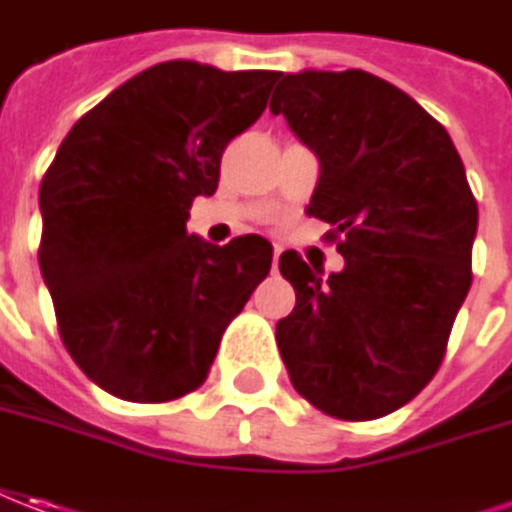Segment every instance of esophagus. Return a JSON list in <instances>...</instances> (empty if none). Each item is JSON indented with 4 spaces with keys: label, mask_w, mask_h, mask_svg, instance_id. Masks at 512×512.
I'll return each instance as SVG.
<instances>
[{
    "label": "esophagus",
    "mask_w": 512,
    "mask_h": 512,
    "mask_svg": "<svg viewBox=\"0 0 512 512\" xmlns=\"http://www.w3.org/2000/svg\"><path fill=\"white\" fill-rule=\"evenodd\" d=\"M278 256H281V248H278V245H273V270L278 267Z\"/></svg>",
    "instance_id": "1"
}]
</instances>
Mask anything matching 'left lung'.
<instances>
[{"mask_svg":"<svg viewBox=\"0 0 512 512\" xmlns=\"http://www.w3.org/2000/svg\"><path fill=\"white\" fill-rule=\"evenodd\" d=\"M270 111L320 161L309 217L345 267L278 259L295 309L276 323L292 387L343 421L404 407L438 373L471 290L477 200L446 128L376 74H278Z\"/></svg>","mask_w":512,"mask_h":512,"instance_id":"8db88e82","label":"left lung"}]
</instances>
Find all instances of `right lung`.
I'll return each instance as SVG.
<instances>
[{"instance_id":"add662e5","label":"right lung","mask_w":512,"mask_h":512,"mask_svg":"<svg viewBox=\"0 0 512 512\" xmlns=\"http://www.w3.org/2000/svg\"><path fill=\"white\" fill-rule=\"evenodd\" d=\"M278 74L155 63L58 147L38 192V264L66 351L105 393L136 404L192 393L270 273L264 236L220 248L186 220L195 197L217 192L225 144L262 116Z\"/></svg>"}]
</instances>
